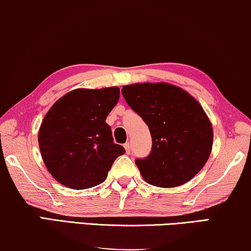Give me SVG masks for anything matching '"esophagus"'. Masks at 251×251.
Masks as SVG:
<instances>
[{
	"instance_id": "esophagus-1",
	"label": "esophagus",
	"mask_w": 251,
	"mask_h": 251,
	"mask_svg": "<svg viewBox=\"0 0 251 251\" xmlns=\"http://www.w3.org/2000/svg\"><path fill=\"white\" fill-rule=\"evenodd\" d=\"M125 150H126V154H130V151H131V148H130V144L129 143H126V144H125Z\"/></svg>"
}]
</instances>
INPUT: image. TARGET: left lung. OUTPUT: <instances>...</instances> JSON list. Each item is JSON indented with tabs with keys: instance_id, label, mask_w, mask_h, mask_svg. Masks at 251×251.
<instances>
[{
	"instance_id": "8db88e82",
	"label": "left lung",
	"mask_w": 251,
	"mask_h": 251,
	"mask_svg": "<svg viewBox=\"0 0 251 251\" xmlns=\"http://www.w3.org/2000/svg\"><path fill=\"white\" fill-rule=\"evenodd\" d=\"M121 92L151 134L150 155L136 159L144 180L163 188L191 180L204 168L213 146L212 123L201 105L166 82L133 83Z\"/></svg>"
}]
</instances>
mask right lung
<instances>
[{"instance_id": "1", "label": "right lung", "mask_w": 251, "mask_h": 251, "mask_svg": "<svg viewBox=\"0 0 251 251\" xmlns=\"http://www.w3.org/2000/svg\"><path fill=\"white\" fill-rule=\"evenodd\" d=\"M120 97L119 87L75 89L56 100L38 132L41 154L57 182L71 189L95 187L126 152L114 144L106 123Z\"/></svg>"}]
</instances>
